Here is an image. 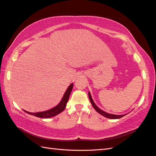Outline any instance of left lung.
<instances>
[{"label": "left lung", "mask_w": 156, "mask_h": 156, "mask_svg": "<svg viewBox=\"0 0 156 156\" xmlns=\"http://www.w3.org/2000/svg\"><path fill=\"white\" fill-rule=\"evenodd\" d=\"M88 97H89L90 101V103H91V104L93 105V108H94V109H95V110H96L97 112L99 113L100 114H101L102 115H103V116H105V117L108 118H110V119H118V118H122V117L124 116V115H114V114H108V113H106V112H105L102 111L101 109H100L98 108V107H97V106L95 105V103H94L93 102V99H92V97H91V96H90V93H88Z\"/></svg>", "instance_id": "left-lung-1"}]
</instances>
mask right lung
I'll return each mask as SVG.
<instances>
[{
    "mask_svg": "<svg viewBox=\"0 0 156 156\" xmlns=\"http://www.w3.org/2000/svg\"><path fill=\"white\" fill-rule=\"evenodd\" d=\"M72 88H73V84H71L69 85V87L68 88V89H67V90L66 91V93L64 94V95L63 97L62 101H61V102L55 107V108L49 109V110L48 111L37 112V113H31L26 111L25 112L30 115H34V116L41 118H48L53 117L55 115L60 114L61 112H62L64 109H65L67 103L68 101L70 93H71L72 90Z\"/></svg>",
    "mask_w": 156,
    "mask_h": 156,
    "instance_id": "add662e5",
    "label": "right lung"
}]
</instances>
